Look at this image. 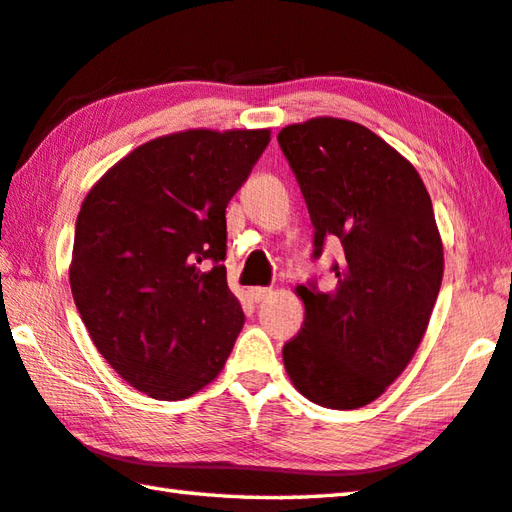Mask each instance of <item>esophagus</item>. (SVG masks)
I'll return each instance as SVG.
<instances>
[{"instance_id": "esophagus-1", "label": "esophagus", "mask_w": 512, "mask_h": 512, "mask_svg": "<svg viewBox=\"0 0 512 512\" xmlns=\"http://www.w3.org/2000/svg\"><path fill=\"white\" fill-rule=\"evenodd\" d=\"M272 294H274V290H272V288H251V290H249V297H251V301H256V303L265 301L267 297H272Z\"/></svg>"}]
</instances>
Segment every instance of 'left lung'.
<instances>
[{"label": "left lung", "instance_id": "1", "mask_svg": "<svg viewBox=\"0 0 512 512\" xmlns=\"http://www.w3.org/2000/svg\"><path fill=\"white\" fill-rule=\"evenodd\" d=\"M315 227L312 258L342 249L335 288L299 285L301 333L283 346L290 380L328 409L382 396L423 339L443 281L432 200L409 161L360 123L310 119L279 132Z\"/></svg>", "mask_w": 512, "mask_h": 512}]
</instances>
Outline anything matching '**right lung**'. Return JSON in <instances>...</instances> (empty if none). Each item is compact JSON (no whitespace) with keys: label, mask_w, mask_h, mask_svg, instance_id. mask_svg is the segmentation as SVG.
Masks as SVG:
<instances>
[{"label":"right lung","mask_w":512,"mask_h":512,"mask_svg":"<svg viewBox=\"0 0 512 512\" xmlns=\"http://www.w3.org/2000/svg\"><path fill=\"white\" fill-rule=\"evenodd\" d=\"M270 130H186L107 170L80 206L69 283L107 364L182 400L222 371L245 324L227 285V204Z\"/></svg>","instance_id":"obj_1"}]
</instances>
